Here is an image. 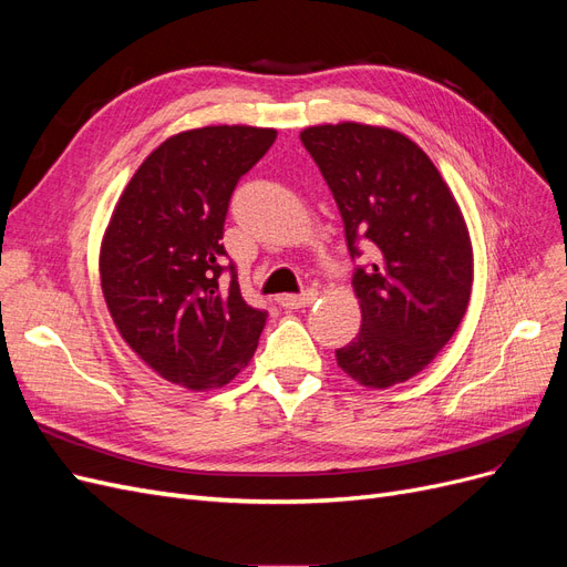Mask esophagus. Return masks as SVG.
<instances>
[{"label": "esophagus", "instance_id": "34e87169", "mask_svg": "<svg viewBox=\"0 0 567 567\" xmlns=\"http://www.w3.org/2000/svg\"><path fill=\"white\" fill-rule=\"evenodd\" d=\"M317 298H319V290L310 288V290H305V293H300V296H281L279 305L286 307V310H300V307H310Z\"/></svg>", "mask_w": 567, "mask_h": 567}]
</instances>
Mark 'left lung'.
<instances>
[{
  "label": "left lung",
  "mask_w": 567,
  "mask_h": 567,
  "mask_svg": "<svg viewBox=\"0 0 567 567\" xmlns=\"http://www.w3.org/2000/svg\"><path fill=\"white\" fill-rule=\"evenodd\" d=\"M319 165L359 257L352 274L362 329L336 350L338 367L364 388L383 390L423 371L468 310L473 246L458 203L433 161L409 136L362 123L300 132Z\"/></svg>",
  "instance_id": "left-lung-1"
}]
</instances>
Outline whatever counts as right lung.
I'll return each instance as SVG.
<instances>
[{
    "label": "right lung",
    "mask_w": 567,
    "mask_h": 567,
    "mask_svg": "<svg viewBox=\"0 0 567 567\" xmlns=\"http://www.w3.org/2000/svg\"><path fill=\"white\" fill-rule=\"evenodd\" d=\"M274 140L277 130L250 125L179 132L117 198L99 252L101 290L120 336L169 383L221 388L255 354L267 312L244 300L219 238L238 179Z\"/></svg>",
    "instance_id": "add662e5"
}]
</instances>
